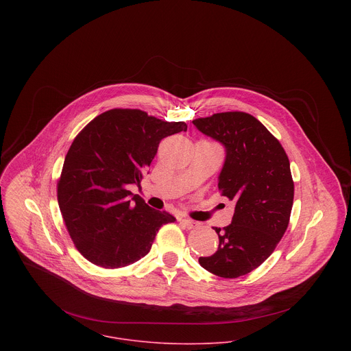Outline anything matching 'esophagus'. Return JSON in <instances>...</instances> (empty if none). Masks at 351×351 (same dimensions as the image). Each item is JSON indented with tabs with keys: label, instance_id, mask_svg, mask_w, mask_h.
I'll return each instance as SVG.
<instances>
[{
	"label": "esophagus",
	"instance_id": "1",
	"mask_svg": "<svg viewBox=\"0 0 351 351\" xmlns=\"http://www.w3.org/2000/svg\"><path fill=\"white\" fill-rule=\"evenodd\" d=\"M180 223H181L184 227L189 228V230L199 227V223H197V221H193V220H191V219H185V217H181V219H180Z\"/></svg>",
	"mask_w": 351,
	"mask_h": 351
}]
</instances>
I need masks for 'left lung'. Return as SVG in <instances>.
Wrapping results in <instances>:
<instances>
[{
    "label": "left lung",
    "mask_w": 351,
    "mask_h": 351,
    "mask_svg": "<svg viewBox=\"0 0 351 351\" xmlns=\"http://www.w3.org/2000/svg\"><path fill=\"white\" fill-rule=\"evenodd\" d=\"M193 124L224 146L217 186L221 196L235 202L231 224L215 227L217 250L199 262L215 276L238 278L263 263L288 228L295 195L289 159L281 143L249 113H215Z\"/></svg>",
    "instance_id": "1"
}]
</instances>
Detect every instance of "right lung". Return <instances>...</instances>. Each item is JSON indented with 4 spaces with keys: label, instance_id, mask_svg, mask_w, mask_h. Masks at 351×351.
Segmentation results:
<instances>
[{
    "label": "right lung",
    "instance_id": "right-lung-1",
    "mask_svg": "<svg viewBox=\"0 0 351 351\" xmlns=\"http://www.w3.org/2000/svg\"><path fill=\"white\" fill-rule=\"evenodd\" d=\"M186 128L139 109H110L77 135L58 181V204L88 261L105 269L131 265L149 254L163 224L176 221L128 189L141 186L159 142Z\"/></svg>",
    "mask_w": 351,
    "mask_h": 351
}]
</instances>
